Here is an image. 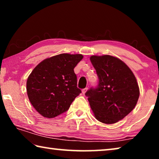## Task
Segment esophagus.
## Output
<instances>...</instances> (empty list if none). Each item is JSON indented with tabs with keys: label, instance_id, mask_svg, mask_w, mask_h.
Returning <instances> with one entry per match:
<instances>
[{
	"label": "esophagus",
	"instance_id": "1",
	"mask_svg": "<svg viewBox=\"0 0 159 159\" xmlns=\"http://www.w3.org/2000/svg\"><path fill=\"white\" fill-rule=\"evenodd\" d=\"M87 90H88V88H84V89L82 90V93H83V94H85V93H86V91H87Z\"/></svg>",
	"mask_w": 159,
	"mask_h": 159
}]
</instances>
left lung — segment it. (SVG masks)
<instances>
[{
  "instance_id": "left-lung-1",
  "label": "left lung",
  "mask_w": 159,
  "mask_h": 159,
  "mask_svg": "<svg viewBox=\"0 0 159 159\" xmlns=\"http://www.w3.org/2000/svg\"><path fill=\"white\" fill-rule=\"evenodd\" d=\"M99 82L85 93L94 115L99 121L112 124L133 111L139 90L135 76L119 59L111 55L91 56Z\"/></svg>"
}]
</instances>
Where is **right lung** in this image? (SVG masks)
Here are the masks:
<instances>
[{"mask_svg":"<svg viewBox=\"0 0 159 159\" xmlns=\"http://www.w3.org/2000/svg\"><path fill=\"white\" fill-rule=\"evenodd\" d=\"M83 57L80 54L53 56L39 63L29 75L28 98L43 116L50 118L63 114L81 93L74 69Z\"/></svg>","mask_w":159,"mask_h":159,"instance_id":"obj_1","label":"right lung"}]
</instances>
